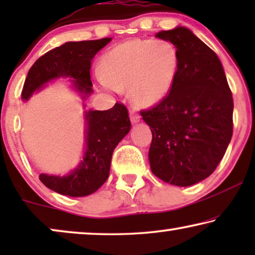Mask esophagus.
<instances>
[{
	"label": "esophagus",
	"instance_id": "esophagus-1",
	"mask_svg": "<svg viewBox=\"0 0 255 255\" xmlns=\"http://www.w3.org/2000/svg\"><path fill=\"white\" fill-rule=\"evenodd\" d=\"M130 120L132 123H138L140 121V116H139L138 113L135 110H131L130 111Z\"/></svg>",
	"mask_w": 255,
	"mask_h": 255
}]
</instances>
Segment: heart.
I'll use <instances>...</instances> for the list:
<instances>
[{
  "label": "heart",
  "instance_id": "obj_1",
  "mask_svg": "<svg viewBox=\"0 0 255 255\" xmlns=\"http://www.w3.org/2000/svg\"><path fill=\"white\" fill-rule=\"evenodd\" d=\"M179 67V53L170 41L131 39L101 58L96 81L110 92L128 88L139 106H153L172 88Z\"/></svg>",
  "mask_w": 255,
  "mask_h": 255
}]
</instances>
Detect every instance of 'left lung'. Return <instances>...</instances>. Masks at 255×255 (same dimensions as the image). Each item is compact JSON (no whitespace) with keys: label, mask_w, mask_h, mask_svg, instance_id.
I'll return each mask as SVG.
<instances>
[{"label":"left lung","mask_w":255,"mask_h":255,"mask_svg":"<svg viewBox=\"0 0 255 255\" xmlns=\"http://www.w3.org/2000/svg\"><path fill=\"white\" fill-rule=\"evenodd\" d=\"M179 53L172 88L141 110L153 138L148 158L155 176L187 187L211 175L233 133V99L217 54L186 27L160 31Z\"/></svg>","instance_id":"8db88e82"}]
</instances>
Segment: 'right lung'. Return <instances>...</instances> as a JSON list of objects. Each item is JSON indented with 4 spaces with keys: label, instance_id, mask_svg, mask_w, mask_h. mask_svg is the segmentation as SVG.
<instances>
[{
    "label": "right lung",
    "instance_id": "obj_1",
    "mask_svg": "<svg viewBox=\"0 0 255 255\" xmlns=\"http://www.w3.org/2000/svg\"><path fill=\"white\" fill-rule=\"evenodd\" d=\"M111 40L69 41L48 51L30 68L24 82L22 99L27 100L34 90L59 76H71L78 90L86 97L93 92L90 66L95 54ZM87 120V148L83 161L67 176L40 174L39 180L50 189L73 197L87 196L106 182L110 172L111 156L116 146L128 133L131 122L128 108L117 102L109 110H89Z\"/></svg>",
    "mask_w": 255,
    "mask_h": 255
}]
</instances>
